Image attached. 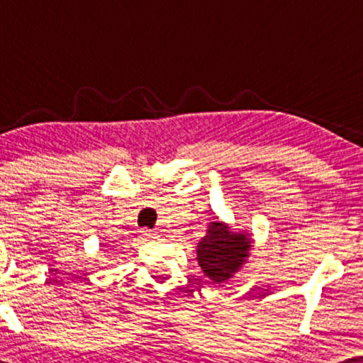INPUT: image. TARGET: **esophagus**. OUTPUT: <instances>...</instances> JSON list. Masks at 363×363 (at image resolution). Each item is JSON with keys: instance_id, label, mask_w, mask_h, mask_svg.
Listing matches in <instances>:
<instances>
[{"instance_id": "esophagus-1", "label": "esophagus", "mask_w": 363, "mask_h": 363, "mask_svg": "<svg viewBox=\"0 0 363 363\" xmlns=\"http://www.w3.org/2000/svg\"><path fill=\"white\" fill-rule=\"evenodd\" d=\"M155 231H150V230H143L140 231V238H143V240H150V238H155Z\"/></svg>"}]
</instances>
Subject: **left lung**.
Wrapping results in <instances>:
<instances>
[{
  "mask_svg": "<svg viewBox=\"0 0 363 363\" xmlns=\"http://www.w3.org/2000/svg\"><path fill=\"white\" fill-rule=\"evenodd\" d=\"M251 250L250 231L233 230L228 223L215 218L208 225L206 236L196 245V261L203 274L215 284H223L246 264Z\"/></svg>",
  "mask_w": 363,
  "mask_h": 363,
  "instance_id": "obj_1",
  "label": "left lung"
}]
</instances>
